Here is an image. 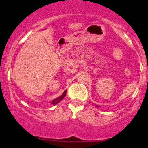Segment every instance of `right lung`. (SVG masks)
Listing matches in <instances>:
<instances>
[{
    "mask_svg": "<svg viewBox=\"0 0 148 148\" xmlns=\"http://www.w3.org/2000/svg\"><path fill=\"white\" fill-rule=\"evenodd\" d=\"M66 94V91H65V92H64L63 95H62V96H60V97H59L56 98V99H55L54 100L52 101V102H51L52 104H57V103H59L61 100H62V99H64V97H65Z\"/></svg>",
    "mask_w": 148,
    "mask_h": 148,
    "instance_id": "add662e5",
    "label": "right lung"
}]
</instances>
